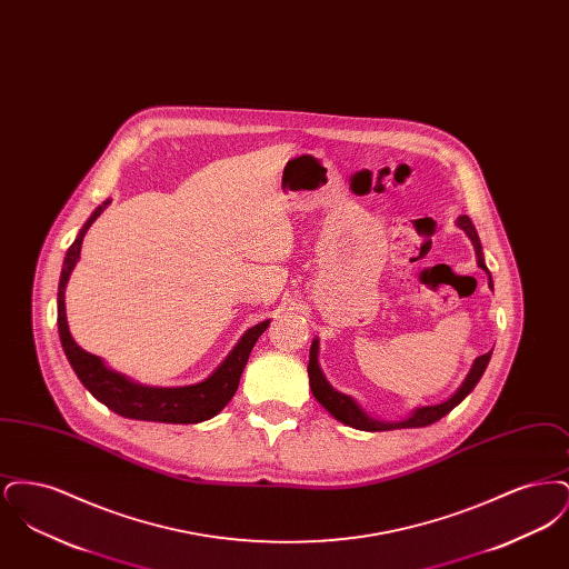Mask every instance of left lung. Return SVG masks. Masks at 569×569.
<instances>
[{"label": "left lung", "mask_w": 569, "mask_h": 569, "mask_svg": "<svg viewBox=\"0 0 569 569\" xmlns=\"http://www.w3.org/2000/svg\"><path fill=\"white\" fill-rule=\"evenodd\" d=\"M457 226L460 230H465V234L471 239L473 249H476V256H478V267L482 271H487V264H485V256H482V244H480V237L476 232V226L471 223V219L467 216H460L457 219ZM488 286L492 288V279H490V272H488ZM318 339H313L311 343V352H309V386H311V392L313 397L320 401V406L325 407L328 413H332L339 422L358 429V431H395V429H418V427H429L437 422L439 418H443L448 411H452L455 407L459 406L460 401L476 388V383L482 378L485 369L488 367V360H490V353H482L473 360L471 365V371L467 373L465 381L460 383L459 390L443 403H437V406L416 407L411 411V416L406 420H399V422H386V420H376L371 416H367V411H362V407L358 406L353 401L352 397L335 390L328 379L325 378L320 365H318Z\"/></svg>", "instance_id": "obj_1"}]
</instances>
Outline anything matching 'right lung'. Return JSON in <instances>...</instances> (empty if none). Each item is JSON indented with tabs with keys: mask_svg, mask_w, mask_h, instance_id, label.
<instances>
[{
	"mask_svg": "<svg viewBox=\"0 0 569 569\" xmlns=\"http://www.w3.org/2000/svg\"><path fill=\"white\" fill-rule=\"evenodd\" d=\"M109 204L110 200L102 202L84 221L77 241L70 244L63 260L59 290H57V326H59V339H61L63 352L68 356L74 373L81 379L82 386L100 403H104L123 418L166 422V425H196V422L209 420L234 397L244 365L249 360V353L253 350L258 337L269 328L271 320L251 326L216 371L204 381L191 383V386H177V388L142 386L109 369L100 356L84 352L72 339L68 320H66V283L81 258L84 232L98 217L102 216V211Z\"/></svg>",
	"mask_w": 569,
	"mask_h": 569,
	"instance_id": "obj_1",
	"label": "right lung"
}]
</instances>
